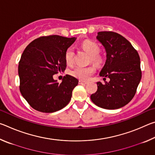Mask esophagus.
I'll use <instances>...</instances> for the list:
<instances>
[{"instance_id": "34e87169", "label": "esophagus", "mask_w": 155, "mask_h": 155, "mask_svg": "<svg viewBox=\"0 0 155 155\" xmlns=\"http://www.w3.org/2000/svg\"><path fill=\"white\" fill-rule=\"evenodd\" d=\"M78 83L80 84V85H85L87 82H85V81H78Z\"/></svg>"}]
</instances>
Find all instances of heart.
I'll return each instance as SVG.
<instances>
[{"instance_id": "1", "label": "heart", "mask_w": 155, "mask_h": 155, "mask_svg": "<svg viewBox=\"0 0 155 155\" xmlns=\"http://www.w3.org/2000/svg\"><path fill=\"white\" fill-rule=\"evenodd\" d=\"M81 47L90 56V61L96 66H101L103 64V57L98 55L100 47L96 43L91 40H85L81 44ZM74 51L72 47L68 48L65 52V61L66 64L70 65L74 60ZM95 72V68L93 66L79 67L77 66L71 71V74L80 80L86 81L91 77Z\"/></svg>"}]
</instances>
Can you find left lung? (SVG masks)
<instances>
[{
    "mask_svg": "<svg viewBox=\"0 0 155 155\" xmlns=\"http://www.w3.org/2000/svg\"><path fill=\"white\" fill-rule=\"evenodd\" d=\"M96 39L105 49L107 59L100 72L104 83H97L98 90L91 100L103 109L121 108L133 99L141 81L140 56L132 44L117 33L101 31ZM105 77L110 78L109 82Z\"/></svg>",
    "mask_w": 155,
    "mask_h": 155,
    "instance_id": "1",
    "label": "left lung"
}]
</instances>
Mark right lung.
I'll return each mask as SVG.
<instances>
[{
  "label": "right lung",
  "mask_w": 155,
  "mask_h": 155,
  "mask_svg": "<svg viewBox=\"0 0 155 155\" xmlns=\"http://www.w3.org/2000/svg\"><path fill=\"white\" fill-rule=\"evenodd\" d=\"M76 39L40 37L26 47L18 65L20 91L34 109L53 113L69 103L78 79L66 74L59 83L53 75L65 70V52Z\"/></svg>",
  "instance_id": "obj_1"
}]
</instances>
